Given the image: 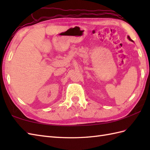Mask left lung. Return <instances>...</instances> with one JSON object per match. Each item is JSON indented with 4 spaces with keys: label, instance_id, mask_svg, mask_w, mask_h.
Returning a JSON list of instances; mask_svg holds the SVG:
<instances>
[{
    "label": "left lung",
    "instance_id": "8db88e82",
    "mask_svg": "<svg viewBox=\"0 0 150 150\" xmlns=\"http://www.w3.org/2000/svg\"><path fill=\"white\" fill-rule=\"evenodd\" d=\"M128 39H129V40H130V41H132V42H133V40L131 39V38H130V37H129V36H128Z\"/></svg>",
    "mask_w": 150,
    "mask_h": 150
}]
</instances>
